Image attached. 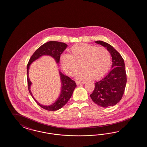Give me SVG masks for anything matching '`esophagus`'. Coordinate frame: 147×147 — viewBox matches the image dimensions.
I'll return each mask as SVG.
<instances>
[{"instance_id": "obj_1", "label": "esophagus", "mask_w": 147, "mask_h": 147, "mask_svg": "<svg viewBox=\"0 0 147 147\" xmlns=\"http://www.w3.org/2000/svg\"><path fill=\"white\" fill-rule=\"evenodd\" d=\"M76 83L77 85H80V84H85V81H76Z\"/></svg>"}]
</instances>
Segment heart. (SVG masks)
Wrapping results in <instances>:
<instances>
[{
    "instance_id": "b5f03b06",
    "label": "heart",
    "mask_w": 147,
    "mask_h": 147,
    "mask_svg": "<svg viewBox=\"0 0 147 147\" xmlns=\"http://www.w3.org/2000/svg\"><path fill=\"white\" fill-rule=\"evenodd\" d=\"M70 54H62L60 63L62 69L69 76H73L80 69H84L77 75L81 79H97L108 71L111 62L109 51L103 47L86 44L76 45L69 50Z\"/></svg>"
}]
</instances>
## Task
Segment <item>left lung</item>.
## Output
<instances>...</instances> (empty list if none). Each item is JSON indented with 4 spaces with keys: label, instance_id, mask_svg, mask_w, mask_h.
Masks as SVG:
<instances>
[{
    "label": "left lung",
    "instance_id": "left-lung-1",
    "mask_svg": "<svg viewBox=\"0 0 147 147\" xmlns=\"http://www.w3.org/2000/svg\"><path fill=\"white\" fill-rule=\"evenodd\" d=\"M95 42L109 51L112 65L107 74L95 83V88L90 96L94 102L101 107L115 106L120 102L125 92L127 82L125 62L120 54L111 45L100 40Z\"/></svg>",
    "mask_w": 147,
    "mask_h": 147
}]
</instances>
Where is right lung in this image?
I'll return each mask as SVG.
<instances>
[{
    "label": "right lung",
    "instance_id": "right-lung-1",
    "mask_svg": "<svg viewBox=\"0 0 147 147\" xmlns=\"http://www.w3.org/2000/svg\"><path fill=\"white\" fill-rule=\"evenodd\" d=\"M67 46L68 45L65 43L59 41H51L46 42L44 44L41 45L40 47L36 49V52L33 54L27 66V83L29 92L31 94L32 97L33 98V99L35 100L36 103L39 106L49 111H57L63 107L67 103L68 100L71 98L73 91L76 87V82L71 80L68 76L64 75L60 71V70H59L61 81V90L59 96L57 99V100L52 105H50L49 106H44L41 105L40 103L38 102L35 99V98L33 97L32 94L31 86L32 83L29 79V68L32 63H33L37 59L44 55L51 57L55 60L56 63L57 64H59L60 62V58L61 54L65 49H66Z\"/></svg>",
    "mask_w": 147,
    "mask_h": 147
}]
</instances>
